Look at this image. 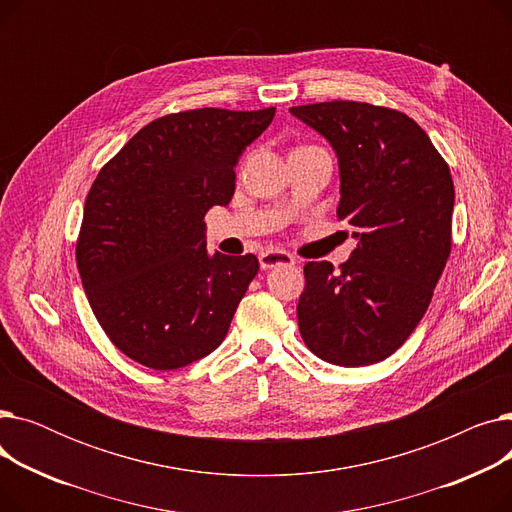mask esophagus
<instances>
[{
	"mask_svg": "<svg viewBox=\"0 0 512 512\" xmlns=\"http://www.w3.org/2000/svg\"><path fill=\"white\" fill-rule=\"evenodd\" d=\"M259 263H261V270H276V267H290L297 261H294V257L286 251H278V249H267L259 255Z\"/></svg>",
	"mask_w": 512,
	"mask_h": 512,
	"instance_id": "1",
	"label": "esophagus"
}]
</instances>
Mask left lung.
Wrapping results in <instances>:
<instances>
[{"label": "left lung", "instance_id": "1", "mask_svg": "<svg viewBox=\"0 0 512 512\" xmlns=\"http://www.w3.org/2000/svg\"><path fill=\"white\" fill-rule=\"evenodd\" d=\"M290 114L336 151V213L357 240L340 272L330 261L305 265L301 336L340 367L384 361L417 328L450 255V168L425 130L390 107L324 101Z\"/></svg>", "mask_w": 512, "mask_h": 512}]
</instances>
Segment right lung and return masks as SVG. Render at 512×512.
Masks as SVG:
<instances>
[{
    "mask_svg": "<svg viewBox=\"0 0 512 512\" xmlns=\"http://www.w3.org/2000/svg\"><path fill=\"white\" fill-rule=\"evenodd\" d=\"M274 114L203 107L157 118L97 174L76 265L99 326L132 361L170 371L226 338L259 261L209 255L203 220L230 203L238 159Z\"/></svg>",
    "mask_w": 512,
    "mask_h": 512,
    "instance_id": "right-lung-1",
    "label": "right lung"
}]
</instances>
